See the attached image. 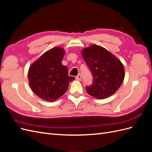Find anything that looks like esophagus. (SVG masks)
<instances>
[{
  "instance_id": "34e87169",
  "label": "esophagus",
  "mask_w": 152,
  "mask_h": 152,
  "mask_svg": "<svg viewBox=\"0 0 152 152\" xmlns=\"http://www.w3.org/2000/svg\"><path fill=\"white\" fill-rule=\"evenodd\" d=\"M76 79L77 80H82V75L81 74H79L76 77Z\"/></svg>"
}]
</instances>
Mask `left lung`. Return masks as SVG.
I'll use <instances>...</instances> for the list:
<instances>
[{"mask_svg":"<svg viewBox=\"0 0 152 152\" xmlns=\"http://www.w3.org/2000/svg\"><path fill=\"white\" fill-rule=\"evenodd\" d=\"M82 55L93 76V84L86 87L87 93L100 99L113 94L125 77L122 62L107 49L96 44L82 49Z\"/></svg>","mask_w":152,"mask_h":152,"instance_id":"8db88e82","label":"left lung"}]
</instances>
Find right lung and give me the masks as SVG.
I'll use <instances>...</instances> for the list:
<instances>
[{"label": "right lung", "mask_w": 152, "mask_h": 152, "mask_svg": "<svg viewBox=\"0 0 152 152\" xmlns=\"http://www.w3.org/2000/svg\"><path fill=\"white\" fill-rule=\"evenodd\" d=\"M65 51L61 47L50 49L30 65L28 78L31 91L41 99L53 102L66 93L69 83L75 79L68 75L61 63Z\"/></svg>", "instance_id": "1"}]
</instances>
